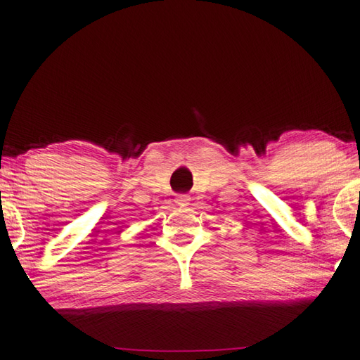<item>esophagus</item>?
<instances>
[{"instance_id":"34e87169","label":"esophagus","mask_w":360,"mask_h":360,"mask_svg":"<svg viewBox=\"0 0 360 360\" xmlns=\"http://www.w3.org/2000/svg\"><path fill=\"white\" fill-rule=\"evenodd\" d=\"M188 201H190V196H186V194H179V196L175 198L176 204H188Z\"/></svg>"}]
</instances>
